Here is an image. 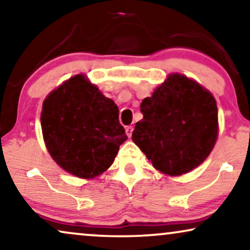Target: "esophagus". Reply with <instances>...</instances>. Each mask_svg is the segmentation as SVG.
<instances>
[{"label": "esophagus", "mask_w": 250, "mask_h": 250, "mask_svg": "<svg viewBox=\"0 0 250 250\" xmlns=\"http://www.w3.org/2000/svg\"><path fill=\"white\" fill-rule=\"evenodd\" d=\"M133 129H134V127H133V126H127V127L125 128V132H126V134H127L128 138H131Z\"/></svg>", "instance_id": "34e87169"}]
</instances>
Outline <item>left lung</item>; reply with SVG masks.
I'll list each match as a JSON object with an SVG mask.
<instances>
[{"label": "left lung", "mask_w": 250, "mask_h": 250, "mask_svg": "<svg viewBox=\"0 0 250 250\" xmlns=\"http://www.w3.org/2000/svg\"><path fill=\"white\" fill-rule=\"evenodd\" d=\"M141 112L132 140L159 172L182 175L213 150L218 134L216 101L197 82L168 75L152 97L142 101Z\"/></svg>", "instance_id": "obj_1"}]
</instances>
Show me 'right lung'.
Returning a JSON list of instances; mask_svg holds the SVG:
<instances>
[{"label": "right lung", "instance_id": "add662e5", "mask_svg": "<svg viewBox=\"0 0 250 250\" xmlns=\"http://www.w3.org/2000/svg\"><path fill=\"white\" fill-rule=\"evenodd\" d=\"M118 107L84 75H76L47 95L41 125L47 151L66 172L93 179L107 170L127 139Z\"/></svg>", "mask_w": 250, "mask_h": 250}]
</instances>
